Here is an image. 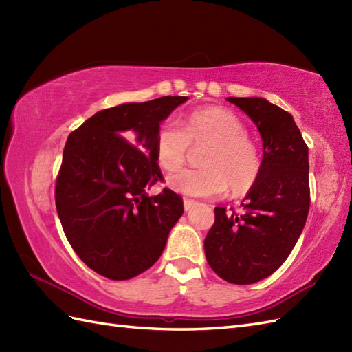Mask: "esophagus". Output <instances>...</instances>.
<instances>
[{
  "label": "esophagus",
  "instance_id": "1",
  "mask_svg": "<svg viewBox=\"0 0 352 352\" xmlns=\"http://www.w3.org/2000/svg\"><path fill=\"white\" fill-rule=\"evenodd\" d=\"M183 204H184V210L186 212H189V210H192L193 207H195L198 203L195 199H189V198H184L183 199Z\"/></svg>",
  "mask_w": 352,
  "mask_h": 352
}]
</instances>
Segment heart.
I'll use <instances>...</instances> for the list:
<instances>
[{
  "label": "heart",
  "instance_id": "heart-1",
  "mask_svg": "<svg viewBox=\"0 0 352 352\" xmlns=\"http://www.w3.org/2000/svg\"><path fill=\"white\" fill-rule=\"evenodd\" d=\"M201 154L204 168L184 169L168 178L172 190L190 198L221 197L230 188L241 197L256 186L261 159L257 145L233 111L223 107H204L184 118L182 129L175 122L160 124L154 139L159 166L177 170L188 159L190 146H206Z\"/></svg>",
  "mask_w": 352,
  "mask_h": 352
}]
</instances>
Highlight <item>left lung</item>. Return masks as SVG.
<instances>
[{
  "mask_svg": "<svg viewBox=\"0 0 352 352\" xmlns=\"http://www.w3.org/2000/svg\"><path fill=\"white\" fill-rule=\"evenodd\" d=\"M228 101L257 125L263 160L241 213L214 207L204 251L222 280L252 284L274 274L301 236L310 208L309 148L289 111L263 98Z\"/></svg>",
  "mask_w": 352,
  "mask_h": 352,
  "instance_id": "left-lung-1",
  "label": "left lung"
}]
</instances>
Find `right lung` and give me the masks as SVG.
<instances>
[{
	"label": "right lung",
	"mask_w": 352,
	"mask_h": 352,
	"mask_svg": "<svg viewBox=\"0 0 352 352\" xmlns=\"http://www.w3.org/2000/svg\"><path fill=\"white\" fill-rule=\"evenodd\" d=\"M188 96H162L100 110L74 130L56 180L65 236L85 263L106 278L130 280L151 267L184 212L183 198L164 188L154 139L164 118Z\"/></svg>",
	"instance_id": "add662e5"
}]
</instances>
